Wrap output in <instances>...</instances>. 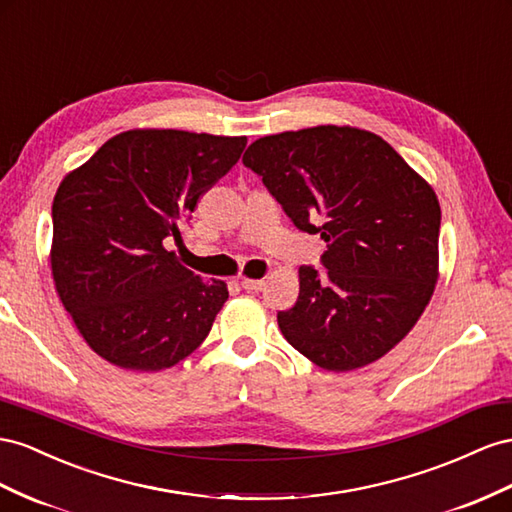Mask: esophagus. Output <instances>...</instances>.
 <instances>
[{"instance_id":"esophagus-1","label":"esophagus","mask_w":512,"mask_h":512,"mask_svg":"<svg viewBox=\"0 0 512 512\" xmlns=\"http://www.w3.org/2000/svg\"><path fill=\"white\" fill-rule=\"evenodd\" d=\"M241 286H243L245 290H250V293H258V290H262V286H265V280L243 278V280H241Z\"/></svg>"}]
</instances>
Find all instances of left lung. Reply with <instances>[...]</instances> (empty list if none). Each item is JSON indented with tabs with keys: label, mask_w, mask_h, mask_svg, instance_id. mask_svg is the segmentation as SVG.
Wrapping results in <instances>:
<instances>
[{
	"label": "left lung",
	"mask_w": 512,
	"mask_h": 512,
	"mask_svg": "<svg viewBox=\"0 0 512 512\" xmlns=\"http://www.w3.org/2000/svg\"><path fill=\"white\" fill-rule=\"evenodd\" d=\"M243 165L290 222L327 243L325 271L299 267L297 303L278 312L288 344L334 372L394 349L437 284L433 187L379 135L336 124L260 137Z\"/></svg>",
	"instance_id": "8db88e82"
}]
</instances>
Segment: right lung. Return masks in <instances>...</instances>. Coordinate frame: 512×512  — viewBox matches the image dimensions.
Segmentation results:
<instances>
[{"label": "right lung", "instance_id": "obj_1", "mask_svg": "<svg viewBox=\"0 0 512 512\" xmlns=\"http://www.w3.org/2000/svg\"><path fill=\"white\" fill-rule=\"evenodd\" d=\"M247 137L176 129L114 135L53 198L51 273L79 334L109 364L157 372L209 336L228 299L168 250L239 161Z\"/></svg>", "mask_w": 512, "mask_h": 512}]
</instances>
